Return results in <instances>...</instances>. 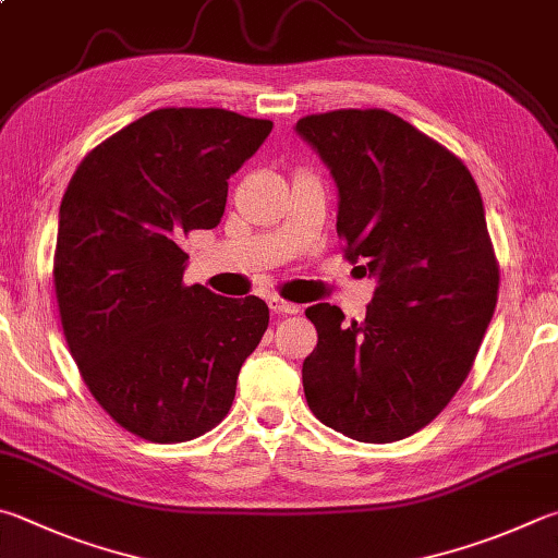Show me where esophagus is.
<instances>
[{"instance_id":"1","label":"esophagus","mask_w":558,"mask_h":558,"mask_svg":"<svg viewBox=\"0 0 558 558\" xmlns=\"http://www.w3.org/2000/svg\"><path fill=\"white\" fill-rule=\"evenodd\" d=\"M268 305L276 314H298L300 312V305H295V302L282 300V298H270Z\"/></svg>"}]
</instances>
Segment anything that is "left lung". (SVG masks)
<instances>
[{
	"mask_svg": "<svg viewBox=\"0 0 558 558\" xmlns=\"http://www.w3.org/2000/svg\"><path fill=\"white\" fill-rule=\"evenodd\" d=\"M295 129L339 187L347 258L378 278L363 322L329 302L305 310L319 337L302 363L307 404L343 437L400 441L459 392L498 302L478 185L392 111L337 109Z\"/></svg>",
	"mask_w": 558,
	"mask_h": 558,
	"instance_id": "obj_1",
	"label": "left lung"
}]
</instances>
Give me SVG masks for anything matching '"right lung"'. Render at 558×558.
<instances>
[{"label":"right lung","mask_w":558,"mask_h":558,"mask_svg":"<svg viewBox=\"0 0 558 558\" xmlns=\"http://www.w3.org/2000/svg\"><path fill=\"white\" fill-rule=\"evenodd\" d=\"M272 121L166 107L89 150L60 202L53 286L68 349L119 427L156 444L227 417L268 329L260 298L185 286L182 239L215 229Z\"/></svg>","instance_id":"1"}]
</instances>
